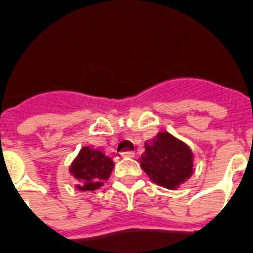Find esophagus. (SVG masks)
Returning <instances> with one entry per match:
<instances>
[{"label": "esophagus", "instance_id": "1", "mask_svg": "<svg viewBox=\"0 0 253 253\" xmlns=\"http://www.w3.org/2000/svg\"><path fill=\"white\" fill-rule=\"evenodd\" d=\"M121 155L123 158H134L135 152L134 151H123V152H121Z\"/></svg>", "mask_w": 253, "mask_h": 253}]
</instances>
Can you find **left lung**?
<instances>
[{
	"mask_svg": "<svg viewBox=\"0 0 253 253\" xmlns=\"http://www.w3.org/2000/svg\"><path fill=\"white\" fill-rule=\"evenodd\" d=\"M193 160L194 156L186 144L163 132L150 146L147 144L140 166L158 185L176 189L192 176Z\"/></svg>",
	"mask_w": 253,
	"mask_h": 253,
	"instance_id": "8db88e82",
	"label": "left lung"
}]
</instances>
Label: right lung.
<instances>
[{"instance_id": "obj_1", "label": "right lung", "mask_w": 253, "mask_h": 253, "mask_svg": "<svg viewBox=\"0 0 253 253\" xmlns=\"http://www.w3.org/2000/svg\"><path fill=\"white\" fill-rule=\"evenodd\" d=\"M113 168V159L105 156L102 151L84 147L73 160L69 172L79 182L77 188L80 190H95L102 186L103 180L110 177Z\"/></svg>"}]
</instances>
